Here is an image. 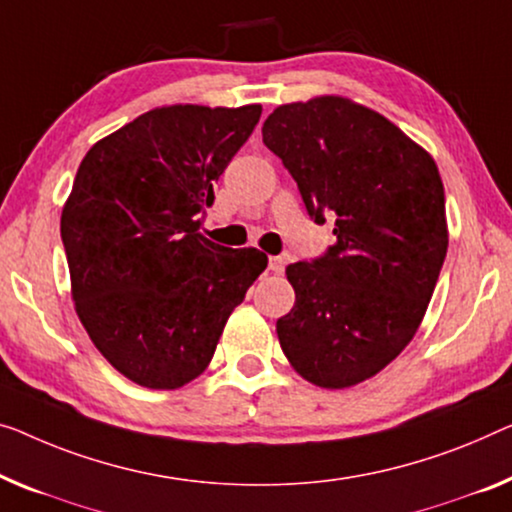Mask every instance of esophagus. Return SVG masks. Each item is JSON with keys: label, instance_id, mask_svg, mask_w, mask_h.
Wrapping results in <instances>:
<instances>
[{"label": "esophagus", "instance_id": "obj_1", "mask_svg": "<svg viewBox=\"0 0 512 512\" xmlns=\"http://www.w3.org/2000/svg\"><path fill=\"white\" fill-rule=\"evenodd\" d=\"M285 264H287L285 257H280V255L278 257H271L269 259V271L271 273H282V271H285Z\"/></svg>", "mask_w": 512, "mask_h": 512}]
</instances>
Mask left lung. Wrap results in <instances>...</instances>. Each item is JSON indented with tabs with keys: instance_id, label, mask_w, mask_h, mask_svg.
I'll return each instance as SVG.
<instances>
[{
	"instance_id": "8db88e82",
	"label": "left lung",
	"mask_w": 512,
	"mask_h": 512,
	"mask_svg": "<svg viewBox=\"0 0 512 512\" xmlns=\"http://www.w3.org/2000/svg\"><path fill=\"white\" fill-rule=\"evenodd\" d=\"M262 140L292 174L335 246L289 264L294 308L278 319L282 352L319 388L375 377L414 338L448 250L437 163L384 114L345 96L273 110Z\"/></svg>"
}]
</instances>
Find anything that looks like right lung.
Masks as SVG:
<instances>
[{
  "instance_id": "right-lung-1",
  "label": "right lung",
  "mask_w": 512,
  "mask_h": 512,
  "mask_svg": "<svg viewBox=\"0 0 512 512\" xmlns=\"http://www.w3.org/2000/svg\"><path fill=\"white\" fill-rule=\"evenodd\" d=\"M262 105H163L98 140L61 211L71 296L126 379L172 391L209 368L232 310L266 269L257 248L200 234L213 186Z\"/></svg>"
}]
</instances>
